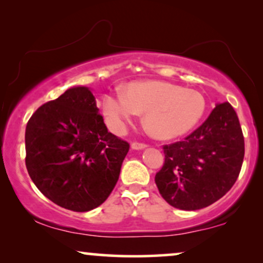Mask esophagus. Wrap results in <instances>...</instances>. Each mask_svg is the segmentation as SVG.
Wrapping results in <instances>:
<instances>
[{
  "mask_svg": "<svg viewBox=\"0 0 263 263\" xmlns=\"http://www.w3.org/2000/svg\"><path fill=\"white\" fill-rule=\"evenodd\" d=\"M131 148L136 149V151H139V149L147 148V144H145V143H141V142H132Z\"/></svg>",
  "mask_w": 263,
  "mask_h": 263,
  "instance_id": "obj_1",
  "label": "esophagus"
}]
</instances>
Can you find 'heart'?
<instances>
[{"label": "heart", "mask_w": 263, "mask_h": 263, "mask_svg": "<svg viewBox=\"0 0 263 263\" xmlns=\"http://www.w3.org/2000/svg\"><path fill=\"white\" fill-rule=\"evenodd\" d=\"M205 109V98L199 91L161 81L132 82L126 93H108L102 99L103 114L115 134H121L138 111H145L148 129L160 138L188 132L201 120Z\"/></svg>", "instance_id": "1"}]
</instances>
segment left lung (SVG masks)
I'll list each match as a JSON object with an SVG mask.
<instances>
[{
    "label": "left lung",
    "mask_w": 263,
    "mask_h": 263,
    "mask_svg": "<svg viewBox=\"0 0 263 263\" xmlns=\"http://www.w3.org/2000/svg\"><path fill=\"white\" fill-rule=\"evenodd\" d=\"M156 172L161 197L181 210H199L221 199L237 181L244 159V136L228 102L217 104L183 141L164 145Z\"/></svg>",
    "instance_id": "obj_1"
}]
</instances>
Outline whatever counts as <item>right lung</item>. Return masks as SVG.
I'll return each instance as SVG.
<instances>
[{
	"label": "right lung",
	"mask_w": 263,
	"mask_h": 263,
	"mask_svg": "<svg viewBox=\"0 0 263 263\" xmlns=\"http://www.w3.org/2000/svg\"><path fill=\"white\" fill-rule=\"evenodd\" d=\"M129 144L108 132L88 87L41 105L25 129V165L39 191L62 208L93 210L114 189Z\"/></svg>",
	"instance_id": "obj_1"
}]
</instances>
